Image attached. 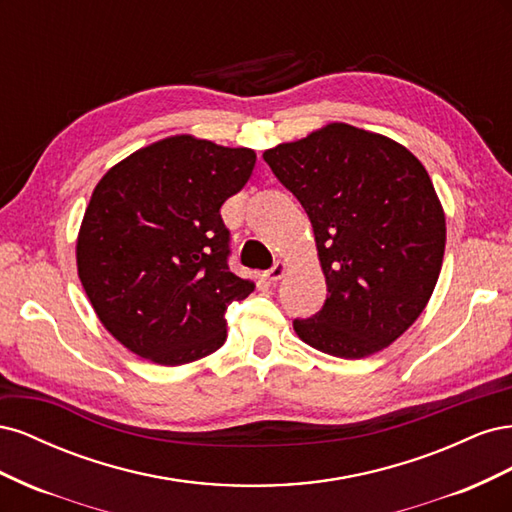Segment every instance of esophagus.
I'll use <instances>...</instances> for the list:
<instances>
[{
  "mask_svg": "<svg viewBox=\"0 0 512 512\" xmlns=\"http://www.w3.org/2000/svg\"><path fill=\"white\" fill-rule=\"evenodd\" d=\"M284 273H286V262L277 260L269 271H265V280H267V282H277V280H282Z\"/></svg>",
  "mask_w": 512,
  "mask_h": 512,
  "instance_id": "esophagus-1",
  "label": "esophagus"
}]
</instances>
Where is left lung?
<instances>
[{
  "label": "left lung",
  "instance_id": "left-lung-1",
  "mask_svg": "<svg viewBox=\"0 0 512 512\" xmlns=\"http://www.w3.org/2000/svg\"><path fill=\"white\" fill-rule=\"evenodd\" d=\"M314 228L327 301L294 331L339 359H363L421 316L442 269L446 224L425 166L348 123L265 151Z\"/></svg>",
  "mask_w": 512,
  "mask_h": 512
}]
</instances>
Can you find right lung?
<instances>
[{
  "label": "right lung",
  "instance_id": "obj_1",
  "mask_svg": "<svg viewBox=\"0 0 512 512\" xmlns=\"http://www.w3.org/2000/svg\"><path fill=\"white\" fill-rule=\"evenodd\" d=\"M256 153L170 136L113 166L85 211L76 262L100 322L160 365L226 342V309L254 292L228 267L222 205L252 177Z\"/></svg>",
  "mask_w": 512,
  "mask_h": 512
}]
</instances>
